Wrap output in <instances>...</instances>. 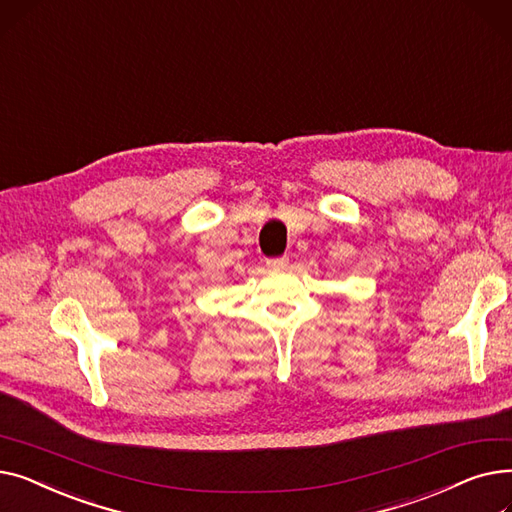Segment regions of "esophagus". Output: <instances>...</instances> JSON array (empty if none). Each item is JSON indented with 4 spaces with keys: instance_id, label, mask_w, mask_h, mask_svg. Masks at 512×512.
<instances>
[{
    "instance_id": "esophagus-1",
    "label": "esophagus",
    "mask_w": 512,
    "mask_h": 512,
    "mask_svg": "<svg viewBox=\"0 0 512 512\" xmlns=\"http://www.w3.org/2000/svg\"><path fill=\"white\" fill-rule=\"evenodd\" d=\"M286 265H288V257L267 259V267H272V270H286Z\"/></svg>"
}]
</instances>
